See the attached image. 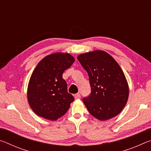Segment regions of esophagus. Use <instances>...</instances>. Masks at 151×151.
<instances>
[{
  "label": "esophagus",
  "instance_id": "esophagus-1",
  "mask_svg": "<svg viewBox=\"0 0 151 151\" xmlns=\"http://www.w3.org/2000/svg\"><path fill=\"white\" fill-rule=\"evenodd\" d=\"M74 96H75V99H81V94H79V93H76V94H75V95H74Z\"/></svg>",
  "mask_w": 151,
  "mask_h": 151
}]
</instances>
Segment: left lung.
I'll return each mask as SVG.
<instances>
[{
	"mask_svg": "<svg viewBox=\"0 0 151 151\" xmlns=\"http://www.w3.org/2000/svg\"><path fill=\"white\" fill-rule=\"evenodd\" d=\"M77 59L88 75L91 92L83 103L90 114L101 121L118 115L127 103L129 91L119 64L102 50L80 55Z\"/></svg>",
	"mask_w": 151,
	"mask_h": 151,
	"instance_id": "left-lung-1",
	"label": "left lung"
}]
</instances>
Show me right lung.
Here are the masks:
<instances>
[{
    "mask_svg": "<svg viewBox=\"0 0 151 151\" xmlns=\"http://www.w3.org/2000/svg\"><path fill=\"white\" fill-rule=\"evenodd\" d=\"M74 58L68 53H54L40 61L30 76L27 97L30 108L38 116L55 121L68 111L75 100L67 91L63 74Z\"/></svg>",
    "mask_w": 151,
    "mask_h": 151,
    "instance_id": "right-lung-1",
    "label": "right lung"
}]
</instances>
